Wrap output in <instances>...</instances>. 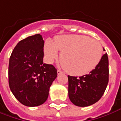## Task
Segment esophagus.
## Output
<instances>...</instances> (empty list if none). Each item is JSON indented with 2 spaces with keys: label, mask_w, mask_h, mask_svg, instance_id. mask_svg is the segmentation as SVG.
<instances>
[{
  "label": "esophagus",
  "mask_w": 121,
  "mask_h": 121,
  "mask_svg": "<svg viewBox=\"0 0 121 121\" xmlns=\"http://www.w3.org/2000/svg\"><path fill=\"white\" fill-rule=\"evenodd\" d=\"M57 73L58 75H60V74H62V73H63V72L61 71V70H60V69H57Z\"/></svg>",
  "instance_id": "1"
}]
</instances>
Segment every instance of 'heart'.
I'll use <instances>...</instances> for the list:
<instances>
[{
  "mask_svg": "<svg viewBox=\"0 0 121 121\" xmlns=\"http://www.w3.org/2000/svg\"><path fill=\"white\" fill-rule=\"evenodd\" d=\"M44 54L49 62L58 56L60 51L61 65L69 74L81 76L87 74L97 66L103 56V48L97 40L82 35H62L47 40Z\"/></svg>",
  "mask_w": 121,
  "mask_h": 121,
  "instance_id": "b5f03b06",
  "label": "heart"
}]
</instances>
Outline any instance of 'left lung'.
Here are the masks:
<instances>
[{
    "mask_svg": "<svg viewBox=\"0 0 121 121\" xmlns=\"http://www.w3.org/2000/svg\"><path fill=\"white\" fill-rule=\"evenodd\" d=\"M67 78L69 98L75 105L87 107L94 104L101 98L109 82L107 54L102 56L97 66L89 74Z\"/></svg>",
    "mask_w": 121,
    "mask_h": 121,
    "instance_id": "left-lung-1",
    "label": "left lung"
}]
</instances>
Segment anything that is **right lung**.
Instances as JSON below:
<instances>
[{"label":"right lung","instance_id":"add662e5","mask_svg":"<svg viewBox=\"0 0 121 121\" xmlns=\"http://www.w3.org/2000/svg\"><path fill=\"white\" fill-rule=\"evenodd\" d=\"M43 46L40 34L28 37L17 43L9 60V87L16 99L25 106L44 103L57 78L54 65L43 64Z\"/></svg>","mask_w":121,"mask_h":121}]
</instances>
